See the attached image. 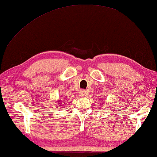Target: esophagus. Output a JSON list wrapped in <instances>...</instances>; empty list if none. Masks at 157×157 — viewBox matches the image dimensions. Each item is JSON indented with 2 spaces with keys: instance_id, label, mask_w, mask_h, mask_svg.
Masks as SVG:
<instances>
[{
  "instance_id": "esophagus-1",
  "label": "esophagus",
  "mask_w": 157,
  "mask_h": 157,
  "mask_svg": "<svg viewBox=\"0 0 157 157\" xmlns=\"http://www.w3.org/2000/svg\"><path fill=\"white\" fill-rule=\"evenodd\" d=\"M79 96H81V97H83L86 95V91H84V90H80L79 91Z\"/></svg>"
}]
</instances>
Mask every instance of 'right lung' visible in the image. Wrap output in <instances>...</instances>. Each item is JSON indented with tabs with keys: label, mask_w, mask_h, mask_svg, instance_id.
<instances>
[{
	"label": "right lung",
	"mask_w": 157,
	"mask_h": 157,
	"mask_svg": "<svg viewBox=\"0 0 157 157\" xmlns=\"http://www.w3.org/2000/svg\"><path fill=\"white\" fill-rule=\"evenodd\" d=\"M58 102H59V106H60V107H61V108H62V109H63V103H62L61 101V100H59V101H58Z\"/></svg>",
	"instance_id": "obj_1"
}]
</instances>
